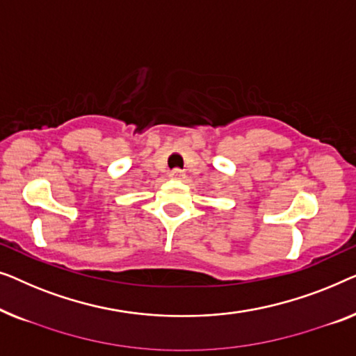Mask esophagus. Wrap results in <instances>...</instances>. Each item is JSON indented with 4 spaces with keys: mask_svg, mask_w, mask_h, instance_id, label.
<instances>
[{
    "mask_svg": "<svg viewBox=\"0 0 356 356\" xmlns=\"http://www.w3.org/2000/svg\"><path fill=\"white\" fill-rule=\"evenodd\" d=\"M169 176H171L172 179H185V174H184V171H180V169H172Z\"/></svg>",
    "mask_w": 356,
    "mask_h": 356,
    "instance_id": "34e87169",
    "label": "esophagus"
}]
</instances>
